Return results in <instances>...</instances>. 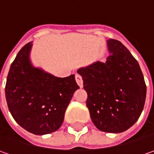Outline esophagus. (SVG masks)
<instances>
[{"label":"esophagus","mask_w":154,"mask_h":154,"mask_svg":"<svg viewBox=\"0 0 154 154\" xmlns=\"http://www.w3.org/2000/svg\"><path fill=\"white\" fill-rule=\"evenodd\" d=\"M75 78H76V82H77V84H78V86H79L80 88H83V86H84V83H83L82 77H81L80 75L77 74V75L75 76Z\"/></svg>","instance_id":"34e87169"}]
</instances>
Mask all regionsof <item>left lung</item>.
Listing matches in <instances>:
<instances>
[{
    "mask_svg": "<svg viewBox=\"0 0 154 154\" xmlns=\"http://www.w3.org/2000/svg\"><path fill=\"white\" fill-rule=\"evenodd\" d=\"M106 62L97 61L77 70L88 94L86 105L99 130L122 133L137 122L146 86L137 60L123 44L108 39Z\"/></svg>",
    "mask_w": 154,
    "mask_h": 154,
    "instance_id": "8db88e82",
    "label": "left lung"
}]
</instances>
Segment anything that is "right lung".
<instances>
[{
	"label": "right lung",
	"mask_w": 154,
	"mask_h": 154,
	"mask_svg": "<svg viewBox=\"0 0 154 154\" xmlns=\"http://www.w3.org/2000/svg\"><path fill=\"white\" fill-rule=\"evenodd\" d=\"M32 41L24 45L12 63L5 95L8 109L17 123L33 134L57 131L64 113L79 89L75 75L57 77L31 60Z\"/></svg>",
	"instance_id": "1"
}]
</instances>
